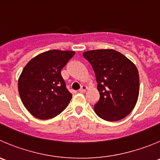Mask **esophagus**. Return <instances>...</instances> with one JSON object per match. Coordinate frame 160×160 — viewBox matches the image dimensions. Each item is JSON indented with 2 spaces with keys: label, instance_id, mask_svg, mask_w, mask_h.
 <instances>
[{
  "label": "esophagus",
  "instance_id": "obj_1",
  "mask_svg": "<svg viewBox=\"0 0 160 160\" xmlns=\"http://www.w3.org/2000/svg\"><path fill=\"white\" fill-rule=\"evenodd\" d=\"M87 89H88V87L85 86V85H83V86L81 87V88L79 90V91H80V93H84L85 91H87Z\"/></svg>",
  "mask_w": 160,
  "mask_h": 160
}]
</instances>
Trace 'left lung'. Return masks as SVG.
I'll return each mask as SVG.
<instances>
[{
    "mask_svg": "<svg viewBox=\"0 0 160 160\" xmlns=\"http://www.w3.org/2000/svg\"><path fill=\"white\" fill-rule=\"evenodd\" d=\"M83 55L92 66L100 94L94 106L96 114L107 121L126 117L138 98L140 83L135 65L113 49L88 51Z\"/></svg>",
    "mask_w": 160,
    "mask_h": 160,
    "instance_id": "8db88e82",
    "label": "left lung"
}]
</instances>
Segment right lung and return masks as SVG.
<instances>
[{
    "label": "right lung",
    "mask_w": 160,
    "mask_h": 160,
    "mask_svg": "<svg viewBox=\"0 0 160 160\" xmlns=\"http://www.w3.org/2000/svg\"><path fill=\"white\" fill-rule=\"evenodd\" d=\"M74 55L72 51H48L32 58L22 69L18 93L24 106L36 118L52 119L69 105L72 94L61 70Z\"/></svg>",
    "instance_id": "right-lung-1"
}]
</instances>
